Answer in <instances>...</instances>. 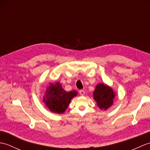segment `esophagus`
I'll list each match as a JSON object with an SVG mask.
<instances>
[{"mask_svg":"<svg viewBox=\"0 0 150 150\" xmlns=\"http://www.w3.org/2000/svg\"><path fill=\"white\" fill-rule=\"evenodd\" d=\"M79 93H80L81 95H84L85 94V91L84 90H81L79 91Z\"/></svg>","mask_w":150,"mask_h":150,"instance_id":"obj_1","label":"esophagus"}]
</instances>
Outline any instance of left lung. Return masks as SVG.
Wrapping results in <instances>:
<instances>
[{
    "instance_id": "left-lung-1",
    "label": "left lung",
    "mask_w": 150,
    "mask_h": 150,
    "mask_svg": "<svg viewBox=\"0 0 150 150\" xmlns=\"http://www.w3.org/2000/svg\"><path fill=\"white\" fill-rule=\"evenodd\" d=\"M115 96V94L112 88L102 83L96 86L93 92L94 99L101 110L108 109L113 104Z\"/></svg>"
}]
</instances>
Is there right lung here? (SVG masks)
I'll return each instance as SVG.
<instances>
[{
    "label": "right lung",
    "instance_id": "obj_1",
    "mask_svg": "<svg viewBox=\"0 0 150 150\" xmlns=\"http://www.w3.org/2000/svg\"><path fill=\"white\" fill-rule=\"evenodd\" d=\"M77 94L78 92L75 90L68 92L65 91L59 82L50 83L43 97V102L52 112L63 113L71 100Z\"/></svg>",
    "mask_w": 150,
    "mask_h": 150
}]
</instances>
